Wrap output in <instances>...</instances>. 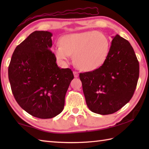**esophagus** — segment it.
Returning <instances> with one entry per match:
<instances>
[{"mask_svg":"<svg viewBox=\"0 0 149 149\" xmlns=\"http://www.w3.org/2000/svg\"><path fill=\"white\" fill-rule=\"evenodd\" d=\"M73 74H74V77H75V78H77V77H79V74H78V72H77L74 71V72H73Z\"/></svg>","mask_w":149,"mask_h":149,"instance_id":"34e87169","label":"esophagus"}]
</instances>
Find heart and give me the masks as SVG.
I'll return each instance as SVG.
<instances>
[{
    "instance_id": "b5f03b06",
    "label": "heart",
    "mask_w": 149,
    "mask_h": 149,
    "mask_svg": "<svg viewBox=\"0 0 149 149\" xmlns=\"http://www.w3.org/2000/svg\"><path fill=\"white\" fill-rule=\"evenodd\" d=\"M61 46L52 52L59 61L66 63L74 54L75 65L81 70L93 71L103 65L109 52L110 42L105 34L95 31L66 34L59 40Z\"/></svg>"
}]
</instances>
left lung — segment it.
Masks as SVG:
<instances>
[{
	"instance_id": "1",
	"label": "left lung",
	"mask_w": 149,
	"mask_h": 149,
	"mask_svg": "<svg viewBox=\"0 0 149 149\" xmlns=\"http://www.w3.org/2000/svg\"><path fill=\"white\" fill-rule=\"evenodd\" d=\"M112 38L103 65L93 71L79 74L88 108L103 115L116 112L129 102L136 87L140 71L130 43L118 34Z\"/></svg>"
}]
</instances>
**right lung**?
Segmentation results:
<instances>
[{"label": "right lung", "mask_w": 149, "mask_h": 149, "mask_svg": "<svg viewBox=\"0 0 149 149\" xmlns=\"http://www.w3.org/2000/svg\"><path fill=\"white\" fill-rule=\"evenodd\" d=\"M52 34L36 31L13 54L8 77L13 94L22 109L34 117L51 118L62 112L74 74L61 68L51 52Z\"/></svg>", "instance_id": "right-lung-1"}]
</instances>
